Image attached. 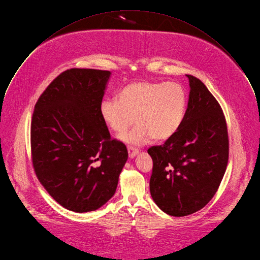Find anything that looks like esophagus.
Wrapping results in <instances>:
<instances>
[{
    "label": "esophagus",
    "instance_id": "esophagus-1",
    "mask_svg": "<svg viewBox=\"0 0 260 260\" xmlns=\"http://www.w3.org/2000/svg\"><path fill=\"white\" fill-rule=\"evenodd\" d=\"M138 149L132 148V147H128V153H129V157L130 158H134L137 154H138Z\"/></svg>",
    "mask_w": 260,
    "mask_h": 260
}]
</instances>
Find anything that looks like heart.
I'll list each match as a JSON object with an SVG mask.
<instances>
[{"instance_id": "heart-1", "label": "heart", "mask_w": 260, "mask_h": 260, "mask_svg": "<svg viewBox=\"0 0 260 260\" xmlns=\"http://www.w3.org/2000/svg\"><path fill=\"white\" fill-rule=\"evenodd\" d=\"M187 108V93L178 82L137 81L126 85L115 99L101 103L100 113L106 125L117 134L137 125L121 139L132 147L152 138L164 141L180 128Z\"/></svg>"}]
</instances>
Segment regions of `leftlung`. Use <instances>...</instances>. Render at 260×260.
Segmentation results:
<instances>
[{
    "label": "left lung",
    "mask_w": 260,
    "mask_h": 260,
    "mask_svg": "<svg viewBox=\"0 0 260 260\" xmlns=\"http://www.w3.org/2000/svg\"><path fill=\"white\" fill-rule=\"evenodd\" d=\"M189 79V100L178 131L147 152L152 158L150 194L167 214L185 216L203 208L215 194L229 158L222 111L207 87Z\"/></svg>",
    "instance_id": "left-lung-1"
}]
</instances>
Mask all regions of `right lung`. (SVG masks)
<instances>
[{
  "mask_svg": "<svg viewBox=\"0 0 260 260\" xmlns=\"http://www.w3.org/2000/svg\"><path fill=\"white\" fill-rule=\"evenodd\" d=\"M110 77V71L67 70L35 107L36 174L50 195L71 211H93L106 204L128 159L125 144L112 140L100 113Z\"/></svg>",
  "mask_w": 260,
  "mask_h": 260,
  "instance_id": "right-lung-1",
  "label": "right lung"
}]
</instances>
